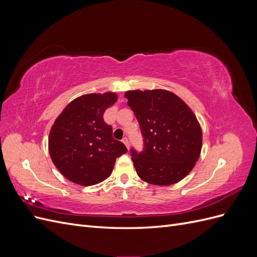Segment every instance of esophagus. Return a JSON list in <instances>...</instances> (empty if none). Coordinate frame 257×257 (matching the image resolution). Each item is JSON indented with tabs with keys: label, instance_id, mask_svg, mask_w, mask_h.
Masks as SVG:
<instances>
[{
	"label": "esophagus",
	"instance_id": "1",
	"mask_svg": "<svg viewBox=\"0 0 257 257\" xmlns=\"http://www.w3.org/2000/svg\"><path fill=\"white\" fill-rule=\"evenodd\" d=\"M122 142L124 143V145L126 146V148H128V147H130V144H128V139H127V137H123Z\"/></svg>",
	"mask_w": 257,
	"mask_h": 257
}]
</instances>
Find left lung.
<instances>
[{
	"label": "left lung",
	"instance_id": "1",
	"mask_svg": "<svg viewBox=\"0 0 257 257\" xmlns=\"http://www.w3.org/2000/svg\"><path fill=\"white\" fill-rule=\"evenodd\" d=\"M143 135L144 149L131 148L139 178L155 185L177 183L197 162L203 134L195 114L183 100L166 90L127 91Z\"/></svg>",
	"mask_w": 257,
	"mask_h": 257
}]
</instances>
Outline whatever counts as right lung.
Instances as JSON below:
<instances>
[{
	"mask_svg": "<svg viewBox=\"0 0 257 257\" xmlns=\"http://www.w3.org/2000/svg\"><path fill=\"white\" fill-rule=\"evenodd\" d=\"M115 100L112 92L82 95L69 103L54 121L49 153L69 181L84 186L102 182L111 175L115 159L127 152L103 118Z\"/></svg>",
	"mask_w": 257,
	"mask_h": 257,
	"instance_id": "right-lung-1",
	"label": "right lung"
}]
</instances>
